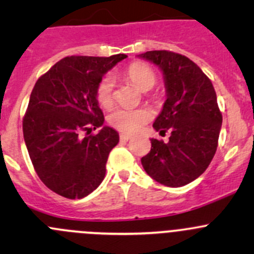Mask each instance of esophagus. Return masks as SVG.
Masks as SVG:
<instances>
[{"instance_id": "1", "label": "esophagus", "mask_w": 254, "mask_h": 254, "mask_svg": "<svg viewBox=\"0 0 254 254\" xmlns=\"http://www.w3.org/2000/svg\"><path fill=\"white\" fill-rule=\"evenodd\" d=\"M131 139V136L130 135H127V134H120V140H123V141H127V140Z\"/></svg>"}]
</instances>
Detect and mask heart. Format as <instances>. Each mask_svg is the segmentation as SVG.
I'll list each match as a JSON object with an SVG mask.
<instances>
[{"instance_id": "b5f03b06", "label": "heart", "mask_w": 254, "mask_h": 254, "mask_svg": "<svg viewBox=\"0 0 254 254\" xmlns=\"http://www.w3.org/2000/svg\"><path fill=\"white\" fill-rule=\"evenodd\" d=\"M127 77L142 92H147L155 86L156 73L152 68L141 63H134L127 68ZM96 98L104 108H108L114 101V78L104 76L96 89ZM151 119V113L146 109L115 108L108 117L109 124L125 134H134Z\"/></svg>"}]
</instances>
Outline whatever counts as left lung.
Here are the masks:
<instances>
[{"label":"left lung","instance_id":"8db88e82","mask_svg":"<svg viewBox=\"0 0 254 254\" xmlns=\"http://www.w3.org/2000/svg\"><path fill=\"white\" fill-rule=\"evenodd\" d=\"M139 58L162 71L167 99L153 129L171 132L168 142L151 139L142 167L163 186L183 187L205 172L216 152L222 115L214 86L196 64L181 54L153 50Z\"/></svg>","mask_w":254,"mask_h":254}]
</instances>
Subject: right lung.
Segmentation results:
<instances>
[{
	"instance_id": "add662e5",
	"label": "right lung",
	"mask_w": 254,
	"mask_h": 254,
	"mask_svg": "<svg viewBox=\"0 0 254 254\" xmlns=\"http://www.w3.org/2000/svg\"><path fill=\"white\" fill-rule=\"evenodd\" d=\"M125 54L109 58L67 56L35 83L23 119V135L34 170L50 190L81 199L106 176L109 152L119 142L96 98L99 81ZM102 127L98 134L91 129ZM87 132L86 136H80Z\"/></svg>"
}]
</instances>
